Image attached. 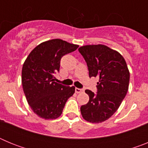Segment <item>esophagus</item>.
I'll return each mask as SVG.
<instances>
[{"instance_id": "1", "label": "esophagus", "mask_w": 148, "mask_h": 148, "mask_svg": "<svg viewBox=\"0 0 148 148\" xmlns=\"http://www.w3.org/2000/svg\"><path fill=\"white\" fill-rule=\"evenodd\" d=\"M75 91L76 93H80V92H84V89H81V88H78V87H75Z\"/></svg>"}]
</instances>
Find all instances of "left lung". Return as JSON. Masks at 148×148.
Wrapping results in <instances>:
<instances>
[{
	"label": "left lung",
	"instance_id": "obj_1",
	"mask_svg": "<svg viewBox=\"0 0 148 148\" xmlns=\"http://www.w3.org/2000/svg\"><path fill=\"white\" fill-rule=\"evenodd\" d=\"M87 63L89 76L97 77V92L86 90L90 100L81 107L83 118L99 123L113 116L125 99L130 82L126 61L120 53L107 46L87 45L78 49Z\"/></svg>",
	"mask_w": 148,
	"mask_h": 148
}]
</instances>
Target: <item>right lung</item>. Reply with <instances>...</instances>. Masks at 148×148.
Instances as JSON below:
<instances>
[{"mask_svg": "<svg viewBox=\"0 0 148 148\" xmlns=\"http://www.w3.org/2000/svg\"><path fill=\"white\" fill-rule=\"evenodd\" d=\"M78 46L61 39H53L37 46L29 53L22 68V85L28 104L40 118L55 119L63 112L75 87L56 83L54 74L59 72L63 56Z\"/></svg>", "mask_w": 148, "mask_h": 148, "instance_id": "add662e5", "label": "right lung"}]
</instances>
